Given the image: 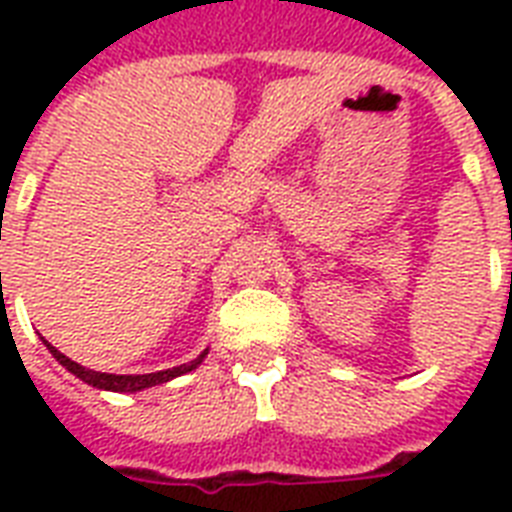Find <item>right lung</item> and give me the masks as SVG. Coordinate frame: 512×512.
I'll list each match as a JSON object with an SVG mask.
<instances>
[{
	"label": "right lung",
	"mask_w": 512,
	"mask_h": 512,
	"mask_svg": "<svg viewBox=\"0 0 512 512\" xmlns=\"http://www.w3.org/2000/svg\"><path fill=\"white\" fill-rule=\"evenodd\" d=\"M44 345H47V350H50L52 356L58 358L60 364L66 366L68 372L76 374L79 380H84L87 385H92V388H100V390H114V393H135V390H143V388H154V385H162V382H170L175 380V377H180V374L191 372V369H196V366L204 361V356H207V350L201 353L199 358H193V361H188V364H180V366H172V369H164V372H151V374H106V372H92V369H84L82 364H76V361H71L68 356H63L58 348H52L50 342L44 340Z\"/></svg>",
	"instance_id": "right-lung-1"
}]
</instances>
